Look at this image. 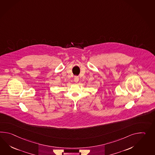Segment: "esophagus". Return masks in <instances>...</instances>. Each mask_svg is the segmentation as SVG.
Here are the masks:
<instances>
[{
	"instance_id": "1",
	"label": "esophagus",
	"mask_w": 155,
	"mask_h": 155,
	"mask_svg": "<svg viewBox=\"0 0 155 155\" xmlns=\"http://www.w3.org/2000/svg\"><path fill=\"white\" fill-rule=\"evenodd\" d=\"M74 82H78V81H79V77H78V76H75V77H74Z\"/></svg>"
}]
</instances>
